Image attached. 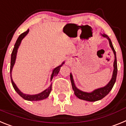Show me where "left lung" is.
Here are the masks:
<instances>
[{
  "mask_svg": "<svg viewBox=\"0 0 126 126\" xmlns=\"http://www.w3.org/2000/svg\"><path fill=\"white\" fill-rule=\"evenodd\" d=\"M103 37L107 38L109 41V44H110V47L111 48V49L113 51V54L115 56V60L113 62V74H112V77H111V80H110L107 85L105 86H104L103 87H100L98 89H96L94 90L93 91L91 92V93H87V92L82 91L81 90L79 89L77 87L75 86V83H74V79H73V76H72V74L70 73V80L71 83H72V89L74 91V94L75 96L78 98L80 99H83V100H86V101H96L100 100L104 97H105L108 94L110 93V91L111 90L112 87H113L115 82L116 81V78H117V58H116V52L115 51L114 48H113V45L111 43V41L110 39L107 35L106 34L103 33L101 34Z\"/></svg>",
  "mask_w": 126,
  "mask_h": 126,
  "instance_id": "8db88e82",
  "label": "left lung"
}]
</instances>
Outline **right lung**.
<instances>
[{
    "mask_svg": "<svg viewBox=\"0 0 126 126\" xmlns=\"http://www.w3.org/2000/svg\"><path fill=\"white\" fill-rule=\"evenodd\" d=\"M28 32H29V29H28V30L25 32L23 33H21V34L19 36V37L17 38V40H16V43H15V47H14V48H13V52H12V54H11V66H10L11 80L12 84H13V87H14L15 90L16 91V93H17L21 97H22L23 99H26V100H28V101H40V100H42V99H46V98H47L48 96H49V95L50 93H51V89H52V84L50 85V86L48 87L47 89H46V90L42 91V93H40L37 94H33V95L27 94L23 93L21 91L17 88V87L16 86L15 83L13 82V79H12V77H11L12 70H13V66H14V64H15V61H16L17 49H18L19 45H20L21 42V40H23V39L25 36L28 34ZM64 62H63V63H62L61 65L56 67L55 68L52 70V74H51V81L52 80V78H53L54 77L56 76V75L58 74L59 72H60V68H61V66L64 64Z\"/></svg>",
    "mask_w": 126,
    "mask_h": 126,
    "instance_id": "add662e5",
    "label": "right lung"
}]
</instances>
